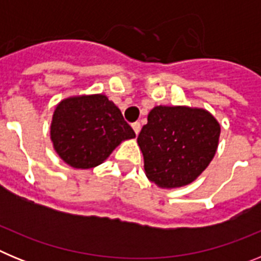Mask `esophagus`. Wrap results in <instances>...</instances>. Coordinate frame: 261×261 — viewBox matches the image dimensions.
Wrapping results in <instances>:
<instances>
[{
  "mask_svg": "<svg viewBox=\"0 0 261 261\" xmlns=\"http://www.w3.org/2000/svg\"><path fill=\"white\" fill-rule=\"evenodd\" d=\"M132 128H133V130H135L136 135H138V133H140V130H141V124L138 123V121H136V123L132 124Z\"/></svg>",
  "mask_w": 261,
  "mask_h": 261,
  "instance_id": "1",
  "label": "esophagus"
}]
</instances>
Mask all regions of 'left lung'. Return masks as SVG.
Segmentation results:
<instances>
[{
	"mask_svg": "<svg viewBox=\"0 0 261 261\" xmlns=\"http://www.w3.org/2000/svg\"><path fill=\"white\" fill-rule=\"evenodd\" d=\"M220 133V124L208 111L154 107L137 138L149 180L162 188L192 183L213 159Z\"/></svg>",
	"mask_w": 261,
	"mask_h": 261,
	"instance_id": "left-lung-1",
	"label": "left lung"
}]
</instances>
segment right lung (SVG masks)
<instances>
[{"mask_svg": "<svg viewBox=\"0 0 261 261\" xmlns=\"http://www.w3.org/2000/svg\"><path fill=\"white\" fill-rule=\"evenodd\" d=\"M135 137L119 108L102 94L64 99L50 124L55 150L74 168L100 165L120 142Z\"/></svg>", "mask_w": 261, "mask_h": 261, "instance_id": "1", "label": "right lung"}]
</instances>
